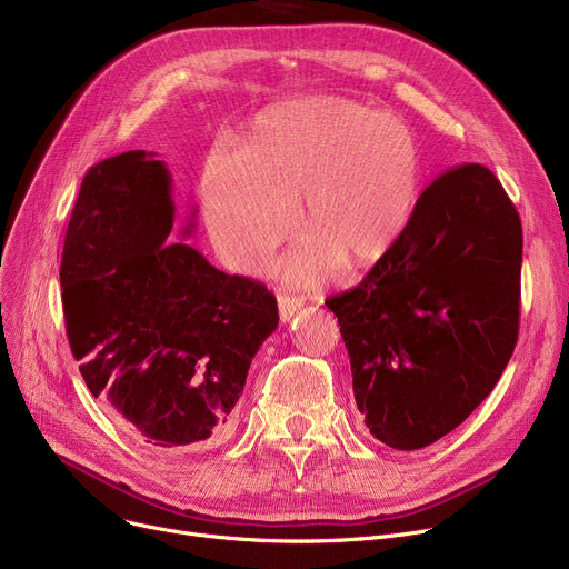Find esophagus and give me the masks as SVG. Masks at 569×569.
I'll use <instances>...</instances> for the list:
<instances>
[{"label": "esophagus", "mask_w": 569, "mask_h": 569, "mask_svg": "<svg viewBox=\"0 0 569 569\" xmlns=\"http://www.w3.org/2000/svg\"><path fill=\"white\" fill-rule=\"evenodd\" d=\"M300 309H302L300 297L279 295V318H281V322H288Z\"/></svg>", "instance_id": "34e87169"}]
</instances>
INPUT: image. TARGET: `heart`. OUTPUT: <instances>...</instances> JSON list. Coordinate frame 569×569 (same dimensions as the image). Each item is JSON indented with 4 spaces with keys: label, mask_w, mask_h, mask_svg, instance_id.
Returning <instances> with one entry per match:
<instances>
[{
    "label": "heart",
    "mask_w": 569,
    "mask_h": 569,
    "mask_svg": "<svg viewBox=\"0 0 569 569\" xmlns=\"http://www.w3.org/2000/svg\"><path fill=\"white\" fill-rule=\"evenodd\" d=\"M420 179V144L401 119L320 94L262 110L242 157L209 154L202 207L219 253L251 272L290 232L297 200L309 234L283 272L316 283L339 256L365 267L390 251L415 212Z\"/></svg>",
    "instance_id": "b5f03b06"
}]
</instances>
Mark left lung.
Instances as JSON below:
<instances>
[{
	"mask_svg": "<svg viewBox=\"0 0 569 569\" xmlns=\"http://www.w3.org/2000/svg\"><path fill=\"white\" fill-rule=\"evenodd\" d=\"M521 219L496 174L466 163L425 189L367 279L327 300L369 433L420 450L496 387L519 337Z\"/></svg>",
	"mask_w": 569,
	"mask_h": 569,
	"instance_id": "left-lung-1",
	"label": "left lung"
}]
</instances>
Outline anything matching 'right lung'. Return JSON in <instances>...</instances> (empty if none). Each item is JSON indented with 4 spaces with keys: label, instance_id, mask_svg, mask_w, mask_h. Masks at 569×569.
Wrapping results in <instances>:
<instances>
[{
    "label": "right lung",
    "instance_id": "add662e5",
    "mask_svg": "<svg viewBox=\"0 0 569 569\" xmlns=\"http://www.w3.org/2000/svg\"><path fill=\"white\" fill-rule=\"evenodd\" d=\"M133 149L89 168L67 228L62 302L80 373L154 447L221 440L251 360L277 330L274 295L168 242L172 177ZM196 207L179 237H191Z\"/></svg>",
    "mask_w": 569,
    "mask_h": 569
}]
</instances>
